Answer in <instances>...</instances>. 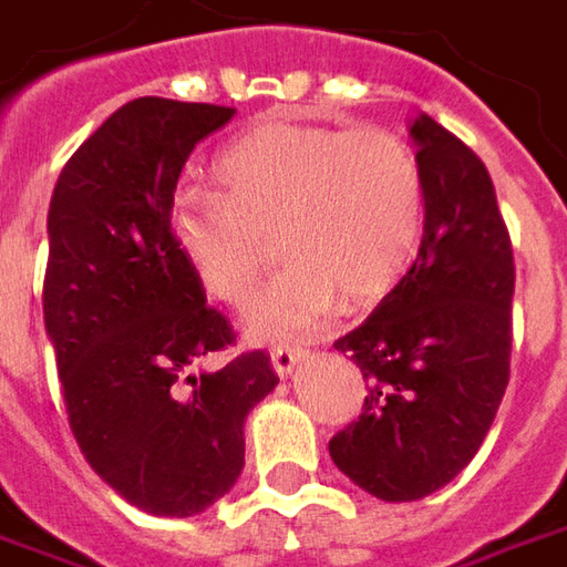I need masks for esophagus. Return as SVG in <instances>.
Instances as JSON below:
<instances>
[{"label":"esophagus","mask_w":567,"mask_h":567,"mask_svg":"<svg viewBox=\"0 0 567 567\" xmlns=\"http://www.w3.org/2000/svg\"><path fill=\"white\" fill-rule=\"evenodd\" d=\"M303 355H307V350H300V347H276V350L270 352L272 371H276L279 378H291L297 362H300Z\"/></svg>","instance_id":"34e87169"}]
</instances>
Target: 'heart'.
Segmentation results:
<instances>
[{"mask_svg": "<svg viewBox=\"0 0 567 567\" xmlns=\"http://www.w3.org/2000/svg\"><path fill=\"white\" fill-rule=\"evenodd\" d=\"M217 189L172 205L174 248L217 300L245 303L272 257L291 260L245 312L255 343L303 338L343 297L390 295L421 245L426 189L414 150L386 128L264 118L215 159Z\"/></svg>", "mask_w": 567, "mask_h": 567, "instance_id": "heart-1", "label": "heart"}]
</instances>
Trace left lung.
<instances>
[{"label": "left lung", "instance_id": "1", "mask_svg": "<svg viewBox=\"0 0 567 567\" xmlns=\"http://www.w3.org/2000/svg\"><path fill=\"white\" fill-rule=\"evenodd\" d=\"M426 189L417 260L334 350L368 380L365 411L328 442L343 476L421 501L485 442L509 380L513 245L488 168L426 113L408 122Z\"/></svg>", "mask_w": 567, "mask_h": 567}]
</instances>
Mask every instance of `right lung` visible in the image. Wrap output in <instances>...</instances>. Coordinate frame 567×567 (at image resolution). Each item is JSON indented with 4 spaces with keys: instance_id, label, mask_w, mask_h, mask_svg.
Here are the masks:
<instances>
[{
    "instance_id": "1",
    "label": "right lung",
    "mask_w": 567,
    "mask_h": 567,
    "mask_svg": "<svg viewBox=\"0 0 567 567\" xmlns=\"http://www.w3.org/2000/svg\"><path fill=\"white\" fill-rule=\"evenodd\" d=\"M229 118V106L128 101L51 196L42 307L70 426L91 470L150 516H196L229 494L245 421L279 383L260 350L199 368L233 328L172 239L177 177Z\"/></svg>"
}]
</instances>
